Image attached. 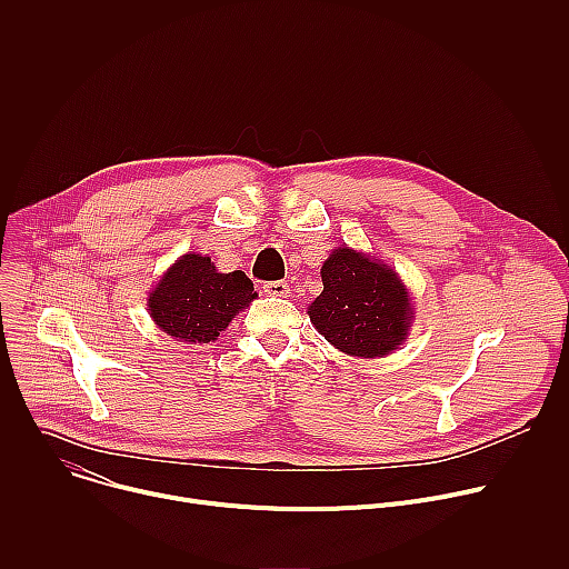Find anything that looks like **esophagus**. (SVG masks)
Returning <instances> with one entry per match:
<instances>
[{"mask_svg":"<svg viewBox=\"0 0 569 569\" xmlns=\"http://www.w3.org/2000/svg\"><path fill=\"white\" fill-rule=\"evenodd\" d=\"M263 290H266V295H270V297H288V295H290V286H288L286 281H268V283L263 286Z\"/></svg>","mask_w":569,"mask_h":569,"instance_id":"1","label":"esophagus"}]
</instances>
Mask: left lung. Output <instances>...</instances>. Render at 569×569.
<instances>
[{"instance_id":"8db88e82","label":"left lung","mask_w":569,"mask_h":569,"mask_svg":"<svg viewBox=\"0 0 569 569\" xmlns=\"http://www.w3.org/2000/svg\"><path fill=\"white\" fill-rule=\"evenodd\" d=\"M321 295L308 306L315 329L356 358H382L408 340L415 310L400 277L378 259L338 248L321 266Z\"/></svg>"}]
</instances>
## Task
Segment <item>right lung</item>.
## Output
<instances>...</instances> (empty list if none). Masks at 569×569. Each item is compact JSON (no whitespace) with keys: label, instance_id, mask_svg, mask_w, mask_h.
<instances>
[{"label":"right lung","instance_id":"1","mask_svg":"<svg viewBox=\"0 0 569 569\" xmlns=\"http://www.w3.org/2000/svg\"><path fill=\"white\" fill-rule=\"evenodd\" d=\"M257 299L246 272H218L209 257L184 254L159 279L148 297V312L173 340L209 345L236 312Z\"/></svg>","mask_w":569,"mask_h":569}]
</instances>
